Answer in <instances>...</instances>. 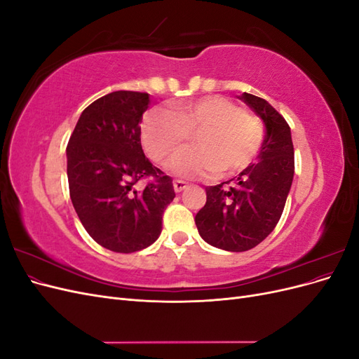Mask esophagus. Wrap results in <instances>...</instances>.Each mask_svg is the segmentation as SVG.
Segmentation results:
<instances>
[{"instance_id":"esophagus-1","label":"esophagus","mask_w":359,"mask_h":359,"mask_svg":"<svg viewBox=\"0 0 359 359\" xmlns=\"http://www.w3.org/2000/svg\"><path fill=\"white\" fill-rule=\"evenodd\" d=\"M187 186H189V184L186 181H182V180H175V181H173V189H175L177 193L182 191Z\"/></svg>"}]
</instances>
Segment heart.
<instances>
[{
    "mask_svg": "<svg viewBox=\"0 0 359 359\" xmlns=\"http://www.w3.org/2000/svg\"><path fill=\"white\" fill-rule=\"evenodd\" d=\"M194 135V148L172 161V170L187 178L231 177L245 169L260 153L265 130L260 119L223 95L149 112L142 123L148 156L166 163Z\"/></svg>",
    "mask_w": 359,
    "mask_h": 359,
    "instance_id": "heart-1",
    "label": "heart"
}]
</instances>
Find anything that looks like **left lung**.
<instances>
[{
	"mask_svg": "<svg viewBox=\"0 0 359 359\" xmlns=\"http://www.w3.org/2000/svg\"><path fill=\"white\" fill-rule=\"evenodd\" d=\"M241 100L264 119L266 127L259 161L229 181L206 187V203L194 217L203 240L227 252H247L274 231L295 172L286 119L257 95L244 93Z\"/></svg>",
	"mask_w": 359,
	"mask_h": 359,
	"instance_id": "obj_1",
	"label": "left lung"
}]
</instances>
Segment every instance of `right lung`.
Instances as JSON below:
<instances>
[{"instance_id":"add662e5","label":"right lung","mask_w":359,"mask_h":359,"mask_svg":"<svg viewBox=\"0 0 359 359\" xmlns=\"http://www.w3.org/2000/svg\"><path fill=\"white\" fill-rule=\"evenodd\" d=\"M147 93L114 91L79 116L67 145L70 199L85 231L115 253H133L161 233L166 206L175 198L172 178L140 145ZM147 180L139 189L135 184Z\"/></svg>"}]
</instances>
